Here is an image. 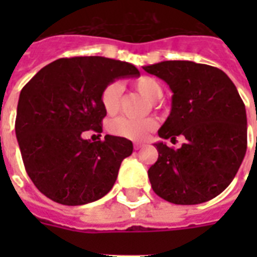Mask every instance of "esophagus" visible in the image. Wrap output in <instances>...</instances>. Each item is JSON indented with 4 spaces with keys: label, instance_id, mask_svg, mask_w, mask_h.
<instances>
[{
    "label": "esophagus",
    "instance_id": "obj_1",
    "mask_svg": "<svg viewBox=\"0 0 257 257\" xmlns=\"http://www.w3.org/2000/svg\"><path fill=\"white\" fill-rule=\"evenodd\" d=\"M143 147H144V144H141V143H135V144H133V148L136 149V151H139V149L143 148Z\"/></svg>",
    "mask_w": 257,
    "mask_h": 257
}]
</instances>
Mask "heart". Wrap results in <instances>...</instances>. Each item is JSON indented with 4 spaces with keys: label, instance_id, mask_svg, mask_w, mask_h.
<instances>
[{
    "label": "heart",
    "instance_id": "heart-1",
    "mask_svg": "<svg viewBox=\"0 0 257 257\" xmlns=\"http://www.w3.org/2000/svg\"><path fill=\"white\" fill-rule=\"evenodd\" d=\"M133 86L137 92L151 102H157L163 97V86L156 78L143 76L133 81ZM122 88L118 82H110L101 92V105L108 114H116L121 105ZM157 126L155 118H143L135 120L128 117H120L113 120L109 125V131L114 136L125 137L129 140H144L149 133L153 132Z\"/></svg>",
    "mask_w": 257,
    "mask_h": 257
}]
</instances>
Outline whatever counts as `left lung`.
Segmentation results:
<instances>
[{"label":"left lung","mask_w":257,"mask_h":257,"mask_svg":"<svg viewBox=\"0 0 257 257\" xmlns=\"http://www.w3.org/2000/svg\"><path fill=\"white\" fill-rule=\"evenodd\" d=\"M171 88V114L161 139L185 137L181 148L156 143L159 159L149 168L152 189L180 205L220 195L239 171L247 151V113L235 84L223 70L192 61L143 66Z\"/></svg>","instance_id":"obj_1"}]
</instances>
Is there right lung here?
Segmentation results:
<instances>
[{
  "mask_svg": "<svg viewBox=\"0 0 257 257\" xmlns=\"http://www.w3.org/2000/svg\"><path fill=\"white\" fill-rule=\"evenodd\" d=\"M129 62L98 57L60 58L44 66L20 93L16 136L24 165L41 193L64 205H82L104 197L116 183L132 141L101 132L106 112L101 92L120 77H139Z\"/></svg>",
  "mask_w": 257,
  "mask_h": 257,
  "instance_id": "right-lung-1",
  "label": "right lung"
}]
</instances>
